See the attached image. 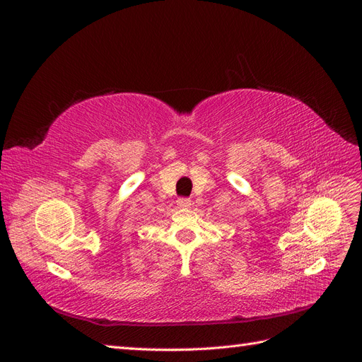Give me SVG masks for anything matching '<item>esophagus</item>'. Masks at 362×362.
Wrapping results in <instances>:
<instances>
[{"label":"esophagus","mask_w":362,"mask_h":362,"mask_svg":"<svg viewBox=\"0 0 362 362\" xmlns=\"http://www.w3.org/2000/svg\"><path fill=\"white\" fill-rule=\"evenodd\" d=\"M177 204H178L180 208H189V206L192 205V201H190L189 198H180V199L177 201Z\"/></svg>","instance_id":"34e87169"}]
</instances>
